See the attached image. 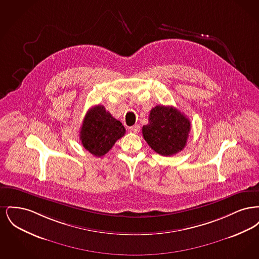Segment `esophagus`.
Instances as JSON below:
<instances>
[{
  "label": "esophagus",
  "mask_w": 259,
  "mask_h": 259,
  "mask_svg": "<svg viewBox=\"0 0 259 259\" xmlns=\"http://www.w3.org/2000/svg\"><path fill=\"white\" fill-rule=\"evenodd\" d=\"M129 131H130L131 133H135V134H137V133L140 131V126H139V125L131 126V127L129 128Z\"/></svg>",
  "instance_id": "obj_1"
}]
</instances>
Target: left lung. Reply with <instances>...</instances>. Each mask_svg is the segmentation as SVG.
Masks as SVG:
<instances>
[{
  "label": "left lung",
  "instance_id": "1",
  "mask_svg": "<svg viewBox=\"0 0 259 259\" xmlns=\"http://www.w3.org/2000/svg\"><path fill=\"white\" fill-rule=\"evenodd\" d=\"M190 121L183 112L174 107L156 106L149 113L148 123L142 133L148 146L164 156L177 154L185 148Z\"/></svg>",
  "mask_w": 259,
  "mask_h": 259
}]
</instances>
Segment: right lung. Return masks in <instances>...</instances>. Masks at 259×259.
<instances>
[{
	"label": "right lung",
	"instance_id": "obj_1",
	"mask_svg": "<svg viewBox=\"0 0 259 259\" xmlns=\"http://www.w3.org/2000/svg\"><path fill=\"white\" fill-rule=\"evenodd\" d=\"M124 134L125 128L122 123L112 117L104 106L98 105L87 111L79 137L83 148L93 155L101 157Z\"/></svg>",
	"mask_w": 259,
	"mask_h": 259
}]
</instances>
